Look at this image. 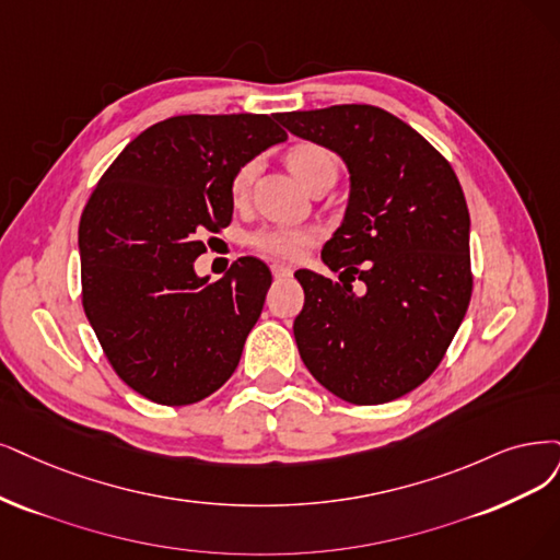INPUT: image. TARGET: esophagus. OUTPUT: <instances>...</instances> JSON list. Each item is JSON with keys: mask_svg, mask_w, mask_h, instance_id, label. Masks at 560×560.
<instances>
[{"mask_svg": "<svg viewBox=\"0 0 560 560\" xmlns=\"http://www.w3.org/2000/svg\"><path fill=\"white\" fill-rule=\"evenodd\" d=\"M272 275H275L277 279H285V277L293 275V269L288 267V265H272Z\"/></svg>", "mask_w": 560, "mask_h": 560, "instance_id": "1", "label": "esophagus"}]
</instances>
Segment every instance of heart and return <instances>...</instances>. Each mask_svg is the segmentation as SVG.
<instances>
[{"instance_id":"1","label":"heart","mask_w":560,"mask_h":560,"mask_svg":"<svg viewBox=\"0 0 560 560\" xmlns=\"http://www.w3.org/2000/svg\"><path fill=\"white\" fill-rule=\"evenodd\" d=\"M288 168L293 171L298 179H302L308 189L323 179L335 175L337 177V156L329 152L325 144L318 142H298L285 154ZM258 173V163L248 161L231 179V198L233 202H244L252 194V186ZM316 242L314 231H304V228H260L252 237V244L256 252L269 256V258H283V260H295L308 244Z\"/></svg>"}]
</instances>
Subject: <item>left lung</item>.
<instances>
[{
  "label": "left lung",
  "instance_id": "left-lung-1",
  "mask_svg": "<svg viewBox=\"0 0 560 560\" xmlns=\"http://www.w3.org/2000/svg\"><path fill=\"white\" fill-rule=\"evenodd\" d=\"M283 127L337 152L350 198L323 262L349 281L298 269L293 332L312 376L348 404L374 406L422 385L472 293L470 217L447 159L392 113L348 103L279 113ZM365 283L355 296L352 281Z\"/></svg>",
  "mask_w": 560,
  "mask_h": 560
}]
</instances>
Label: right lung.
Here are the masks:
<instances>
[{
  "mask_svg": "<svg viewBox=\"0 0 560 560\" xmlns=\"http://www.w3.org/2000/svg\"><path fill=\"white\" fill-rule=\"evenodd\" d=\"M285 138L269 115H177L133 138L92 191L78 228L82 308L144 399L189 406L237 369L272 272L244 256L210 281L194 260L233 219L237 168Z\"/></svg>",
  "mask_w": 560,
  "mask_h": 560,
  "instance_id": "obj_1",
  "label": "right lung"
}]
</instances>
